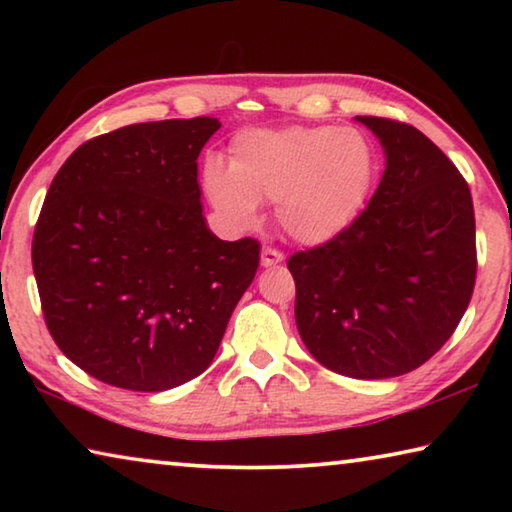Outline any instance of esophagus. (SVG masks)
I'll return each mask as SVG.
<instances>
[{
    "mask_svg": "<svg viewBox=\"0 0 512 512\" xmlns=\"http://www.w3.org/2000/svg\"><path fill=\"white\" fill-rule=\"evenodd\" d=\"M282 259H284V255L280 253V250H275L271 246L262 248V266H275V264H280Z\"/></svg>",
    "mask_w": 512,
    "mask_h": 512,
    "instance_id": "esophagus-1",
    "label": "esophagus"
}]
</instances>
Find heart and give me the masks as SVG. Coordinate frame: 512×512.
Instances as JSON below:
<instances>
[{
  "instance_id": "1",
  "label": "heart",
  "mask_w": 512,
  "mask_h": 512,
  "mask_svg": "<svg viewBox=\"0 0 512 512\" xmlns=\"http://www.w3.org/2000/svg\"><path fill=\"white\" fill-rule=\"evenodd\" d=\"M377 178V151L354 128L291 126L246 131L230 146V164L210 160L205 194L239 228L257 221L259 203L300 244H325L348 228Z\"/></svg>"
}]
</instances>
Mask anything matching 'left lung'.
I'll return each mask as SVG.
<instances>
[{"instance_id":"obj_1","label":"left lung","mask_w":512,"mask_h":512,"mask_svg":"<svg viewBox=\"0 0 512 512\" xmlns=\"http://www.w3.org/2000/svg\"><path fill=\"white\" fill-rule=\"evenodd\" d=\"M386 171L341 235L289 257L296 323L325 368L386 379L420 368L461 323L476 282L472 194L454 162L404 121L357 117Z\"/></svg>"}]
</instances>
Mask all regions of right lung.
<instances>
[{
    "instance_id": "obj_1",
    "label": "right lung",
    "mask_w": 512,
    "mask_h": 512,
    "mask_svg": "<svg viewBox=\"0 0 512 512\" xmlns=\"http://www.w3.org/2000/svg\"><path fill=\"white\" fill-rule=\"evenodd\" d=\"M212 117L146 121L81 144L42 205L33 273L60 352L103 384L158 393L210 366L259 244L207 230L196 158Z\"/></svg>"
}]
</instances>
